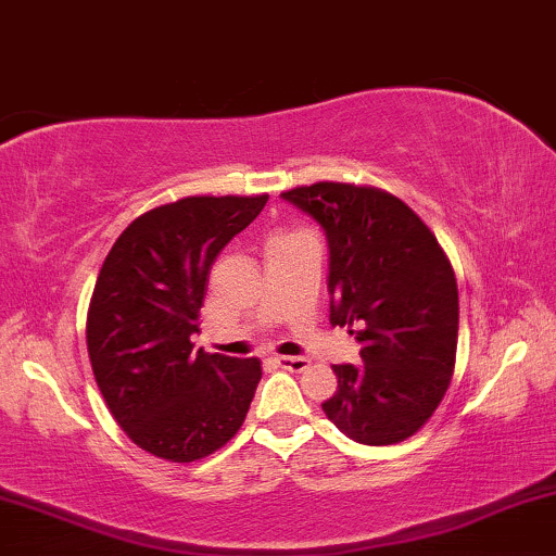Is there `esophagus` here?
Returning <instances> with one entry per match:
<instances>
[{"label": "esophagus", "mask_w": 556, "mask_h": 556, "mask_svg": "<svg viewBox=\"0 0 556 556\" xmlns=\"http://www.w3.org/2000/svg\"><path fill=\"white\" fill-rule=\"evenodd\" d=\"M274 362H277L279 367L287 371H305L307 367H311V359H305V356H277Z\"/></svg>", "instance_id": "esophagus-1"}]
</instances>
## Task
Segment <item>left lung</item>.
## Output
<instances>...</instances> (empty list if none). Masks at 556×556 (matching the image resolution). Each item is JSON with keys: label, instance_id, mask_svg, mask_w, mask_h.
Wrapping results in <instances>:
<instances>
[{"label": "left lung", "instance_id": "left-lung-1", "mask_svg": "<svg viewBox=\"0 0 556 556\" xmlns=\"http://www.w3.org/2000/svg\"><path fill=\"white\" fill-rule=\"evenodd\" d=\"M328 241L330 323L356 328L362 364H336L326 416L349 439L390 446L424 428L454 375L459 292L420 217L377 187L318 181L282 192Z\"/></svg>", "mask_w": 556, "mask_h": 556}]
</instances>
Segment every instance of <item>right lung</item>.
I'll list each match as a JSON object with an SVG mask.
<instances>
[{
  "label": "right lung",
  "instance_id": "1",
  "mask_svg": "<svg viewBox=\"0 0 556 556\" xmlns=\"http://www.w3.org/2000/svg\"><path fill=\"white\" fill-rule=\"evenodd\" d=\"M269 194L185 197L143 213L104 258L87 315L91 371L132 444L168 462L217 452L243 426L262 362L197 351L210 269Z\"/></svg>",
  "mask_w": 556,
  "mask_h": 556
}]
</instances>
